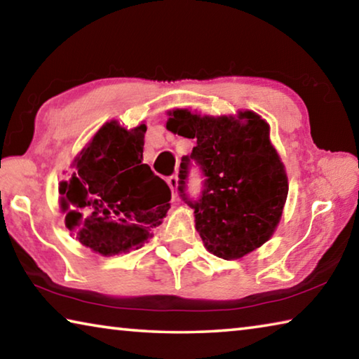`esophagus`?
<instances>
[{
  "instance_id": "1",
  "label": "esophagus",
  "mask_w": 359,
  "mask_h": 359,
  "mask_svg": "<svg viewBox=\"0 0 359 359\" xmlns=\"http://www.w3.org/2000/svg\"><path fill=\"white\" fill-rule=\"evenodd\" d=\"M166 182H168V185H169V188H171V191H172V198L177 199V198H179V196H177L179 177H177V175H171V177L166 179Z\"/></svg>"
}]
</instances>
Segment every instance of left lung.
Masks as SVG:
<instances>
[{
    "label": "left lung",
    "mask_w": 359,
    "mask_h": 359,
    "mask_svg": "<svg viewBox=\"0 0 359 359\" xmlns=\"http://www.w3.org/2000/svg\"><path fill=\"white\" fill-rule=\"evenodd\" d=\"M238 118L175 109L166 123L174 135L196 141L191 155L182 158L179 191L194 209L205 248L223 259L242 258L269 241L288 194L287 172L269 141V125L252 111L239 112ZM191 161L205 175L196 200L184 193Z\"/></svg>",
    "instance_id": "1"
}]
</instances>
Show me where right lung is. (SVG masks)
Segmentation results:
<instances>
[{"label":"right lung","instance_id":"add662e5","mask_svg":"<svg viewBox=\"0 0 359 359\" xmlns=\"http://www.w3.org/2000/svg\"><path fill=\"white\" fill-rule=\"evenodd\" d=\"M145 131V125L128 131L109 121L76 156L71 177L60 184L66 226L101 255L141 248L171 208L166 182L142 163Z\"/></svg>","mask_w":359,"mask_h":359}]
</instances>
